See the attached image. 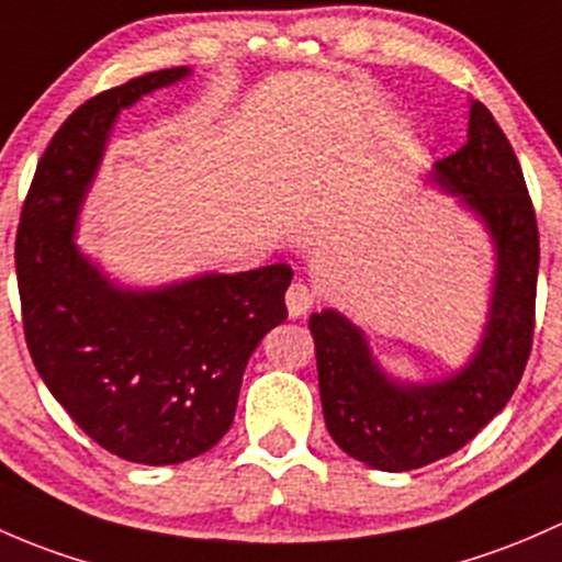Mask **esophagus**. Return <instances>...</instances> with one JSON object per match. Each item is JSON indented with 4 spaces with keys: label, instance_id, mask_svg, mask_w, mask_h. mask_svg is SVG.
Here are the masks:
<instances>
[{
    "label": "esophagus",
    "instance_id": "34e87169",
    "mask_svg": "<svg viewBox=\"0 0 562 562\" xmlns=\"http://www.w3.org/2000/svg\"><path fill=\"white\" fill-rule=\"evenodd\" d=\"M316 305V292L308 286V283H292L286 289V308L289 316H305Z\"/></svg>",
    "mask_w": 562,
    "mask_h": 562
}]
</instances>
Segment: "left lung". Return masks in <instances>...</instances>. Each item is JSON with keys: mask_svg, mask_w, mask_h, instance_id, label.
<instances>
[{"mask_svg": "<svg viewBox=\"0 0 562 562\" xmlns=\"http://www.w3.org/2000/svg\"><path fill=\"white\" fill-rule=\"evenodd\" d=\"M432 181L460 196L495 243V281L482 344L465 368L430 384L390 379L366 333L344 314H311L322 411L333 441L379 471H414L465 447L512 401L533 346L539 224L512 143L471 102L468 143L436 161Z\"/></svg>", "mask_w": 562, "mask_h": 562, "instance_id": "left-lung-1", "label": "left lung"}]
</instances>
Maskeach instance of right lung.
<instances>
[{"mask_svg":"<svg viewBox=\"0 0 562 562\" xmlns=\"http://www.w3.org/2000/svg\"><path fill=\"white\" fill-rule=\"evenodd\" d=\"M187 67L126 80L83 102L37 161L15 235L23 335L40 379L110 454L176 465L216 447L248 357L286 319L289 265L124 289L75 246V222L115 115Z\"/></svg>","mask_w":562,"mask_h":562,"instance_id":"right-lung-1","label":"right lung"}]
</instances>
